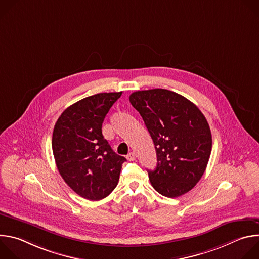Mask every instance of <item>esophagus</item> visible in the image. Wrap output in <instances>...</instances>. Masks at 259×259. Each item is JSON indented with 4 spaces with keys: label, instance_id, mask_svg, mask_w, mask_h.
<instances>
[{
    "label": "esophagus",
    "instance_id": "obj_1",
    "mask_svg": "<svg viewBox=\"0 0 259 259\" xmlns=\"http://www.w3.org/2000/svg\"><path fill=\"white\" fill-rule=\"evenodd\" d=\"M127 160L128 161H134L135 160V158H136V156H135V154L134 153H129L128 155H127Z\"/></svg>",
    "mask_w": 259,
    "mask_h": 259
}]
</instances>
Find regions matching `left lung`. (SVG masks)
I'll return each instance as SVG.
<instances>
[{
	"label": "left lung",
	"mask_w": 259,
	"mask_h": 259,
	"mask_svg": "<svg viewBox=\"0 0 259 259\" xmlns=\"http://www.w3.org/2000/svg\"><path fill=\"white\" fill-rule=\"evenodd\" d=\"M129 100L142 117L157 152L153 188L168 198L190 192L203 176L212 149L209 124L192 101L166 89L133 92Z\"/></svg>",
	"instance_id": "8db88e82"
}]
</instances>
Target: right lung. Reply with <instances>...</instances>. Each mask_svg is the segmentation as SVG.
Returning <instances> with one entry per match:
<instances>
[{
    "mask_svg": "<svg viewBox=\"0 0 259 259\" xmlns=\"http://www.w3.org/2000/svg\"><path fill=\"white\" fill-rule=\"evenodd\" d=\"M122 92L98 93L68 106L52 135L57 169L67 186L90 201L107 197L117 187L126 159L116 154L101 131L109 108Z\"/></svg>",
    "mask_w": 259,
    "mask_h": 259,
    "instance_id": "add662e5",
    "label": "right lung"
}]
</instances>
